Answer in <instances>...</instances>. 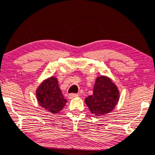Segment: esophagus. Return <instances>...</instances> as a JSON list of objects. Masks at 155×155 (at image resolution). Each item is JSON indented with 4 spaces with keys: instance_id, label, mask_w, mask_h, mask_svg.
Segmentation results:
<instances>
[{
    "instance_id": "esophagus-1",
    "label": "esophagus",
    "mask_w": 155,
    "mask_h": 155,
    "mask_svg": "<svg viewBox=\"0 0 155 155\" xmlns=\"http://www.w3.org/2000/svg\"><path fill=\"white\" fill-rule=\"evenodd\" d=\"M78 97H79V95L76 94V93H71V94H69V96H68L69 99H74Z\"/></svg>"
}]
</instances>
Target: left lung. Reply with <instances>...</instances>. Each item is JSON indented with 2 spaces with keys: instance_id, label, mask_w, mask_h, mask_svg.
Instances as JSON below:
<instances>
[{
  "instance_id": "obj_1",
  "label": "left lung",
  "mask_w": 155,
  "mask_h": 155,
  "mask_svg": "<svg viewBox=\"0 0 155 155\" xmlns=\"http://www.w3.org/2000/svg\"><path fill=\"white\" fill-rule=\"evenodd\" d=\"M120 93L110 78L107 76H99L96 79L93 93L85 99V103L95 115H104L111 112L117 104Z\"/></svg>"
}]
</instances>
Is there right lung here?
Segmentation results:
<instances>
[{
    "label": "right lung",
    "instance_id": "obj_1",
    "mask_svg": "<svg viewBox=\"0 0 155 155\" xmlns=\"http://www.w3.org/2000/svg\"><path fill=\"white\" fill-rule=\"evenodd\" d=\"M36 97L39 105L52 114L62 110L67 102L58 87L57 78L54 76L40 85L36 90Z\"/></svg>",
    "mask_w": 155,
    "mask_h": 155
}]
</instances>
